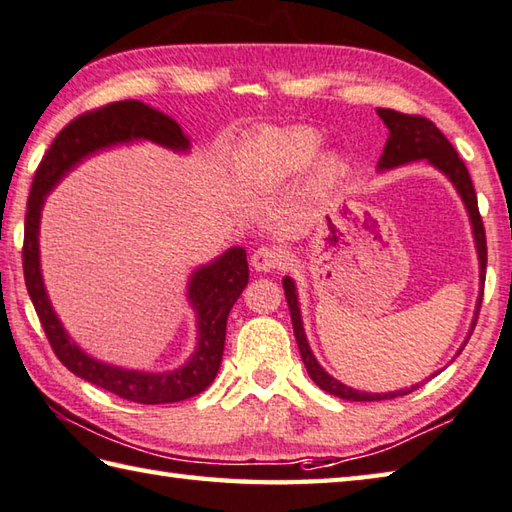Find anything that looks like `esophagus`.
I'll use <instances>...</instances> for the list:
<instances>
[{
  "mask_svg": "<svg viewBox=\"0 0 512 512\" xmlns=\"http://www.w3.org/2000/svg\"><path fill=\"white\" fill-rule=\"evenodd\" d=\"M283 252L276 247H258L256 252L252 254V267L256 272H274L283 265Z\"/></svg>",
  "mask_w": 512,
  "mask_h": 512,
  "instance_id": "obj_1",
  "label": "esophagus"
}]
</instances>
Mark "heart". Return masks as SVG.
<instances>
[{"label":"heart","instance_id":"heart-1","mask_svg":"<svg viewBox=\"0 0 512 512\" xmlns=\"http://www.w3.org/2000/svg\"><path fill=\"white\" fill-rule=\"evenodd\" d=\"M323 136L310 127L263 131L247 140L234 156V171L247 187L263 189L283 185L310 169L316 189L332 187L345 176V158L339 151H323Z\"/></svg>","mask_w":512,"mask_h":512}]
</instances>
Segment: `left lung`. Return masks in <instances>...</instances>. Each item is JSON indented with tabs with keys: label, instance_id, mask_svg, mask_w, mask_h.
I'll use <instances>...</instances> for the list:
<instances>
[{
	"label": "left lung",
	"instance_id": "1",
	"mask_svg": "<svg viewBox=\"0 0 512 512\" xmlns=\"http://www.w3.org/2000/svg\"><path fill=\"white\" fill-rule=\"evenodd\" d=\"M376 113H379V118L383 120V124L390 131L388 142H385V147H383V156L379 158V162H376V171L383 173V171H392V169L403 167V165H410V162L426 160L430 167H435L450 180V185L455 187L461 202H464V207H466L470 229H472V240H475L477 260H479V296H477V305H475V316H472L470 330H468V336L464 341V345H466L472 330H475L479 307H481V296H484V281H486V231H484V223H481V216H479L477 196H475V187H472L470 173H468L464 162H461V158L457 156V151L452 149V144L446 140V136H443V133L430 120L419 118V115H406V113L392 111V109H376ZM283 289H285V298L289 305V314H292L294 336H296L298 350H301V359L305 363L307 374H310V379L318 385V388L334 394V397L345 399V401H383V399L403 397V394H410L419 388V383H417V385H410V388H406V390H394V392H361L356 388H350V385L341 383L339 379H334V376L330 372H325L323 365L316 361L310 341H307L301 303H298V289H296V283L292 276H283ZM464 345L459 347L457 354L464 350Z\"/></svg>",
	"mask_w": 512,
	"mask_h": 512
}]
</instances>
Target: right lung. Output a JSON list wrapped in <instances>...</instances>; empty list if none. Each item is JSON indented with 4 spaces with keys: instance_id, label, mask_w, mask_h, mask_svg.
Masks as SVG:
<instances>
[{
    "instance_id": "add662e5",
    "label": "right lung",
    "mask_w": 512,
    "mask_h": 512,
    "mask_svg": "<svg viewBox=\"0 0 512 512\" xmlns=\"http://www.w3.org/2000/svg\"><path fill=\"white\" fill-rule=\"evenodd\" d=\"M136 142H153L173 153L191 151V142L180 124L140 100L102 106L98 111L80 115L60 131L35 171L31 196H28L24 281L48 343L66 368L122 399L156 406V403H176L196 397L216 379L225 350L227 316L249 281L245 249L229 247L227 252L198 265L189 274L187 303L196 314V347L180 368L165 372L122 368L82 350L55 312L51 296L46 292L40 260V225L46 196L95 153Z\"/></svg>"
}]
</instances>
